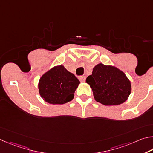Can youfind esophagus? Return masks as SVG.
<instances>
[{"label":"esophagus","instance_id":"obj_1","mask_svg":"<svg viewBox=\"0 0 153 153\" xmlns=\"http://www.w3.org/2000/svg\"><path fill=\"white\" fill-rule=\"evenodd\" d=\"M79 81H81V82H84L85 81V76H79Z\"/></svg>","mask_w":153,"mask_h":153}]
</instances>
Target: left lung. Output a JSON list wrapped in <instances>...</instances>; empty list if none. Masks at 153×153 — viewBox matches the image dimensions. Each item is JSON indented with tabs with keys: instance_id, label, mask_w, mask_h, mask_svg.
<instances>
[{
	"instance_id": "8db88e82",
	"label": "left lung",
	"mask_w": 153,
	"mask_h": 153,
	"mask_svg": "<svg viewBox=\"0 0 153 153\" xmlns=\"http://www.w3.org/2000/svg\"><path fill=\"white\" fill-rule=\"evenodd\" d=\"M95 100L105 105H117L129 97L131 83L126 74L118 68L99 64L87 78Z\"/></svg>"
}]
</instances>
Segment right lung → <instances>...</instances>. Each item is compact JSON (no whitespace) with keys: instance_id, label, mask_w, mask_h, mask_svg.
Instances as JSON below:
<instances>
[{"instance_id":"obj_1","label":"right lung","mask_w":153,"mask_h":153,"mask_svg":"<svg viewBox=\"0 0 153 153\" xmlns=\"http://www.w3.org/2000/svg\"><path fill=\"white\" fill-rule=\"evenodd\" d=\"M80 81L62 65L50 70L41 77L39 94L51 104H64L71 101Z\"/></svg>"}]
</instances>
